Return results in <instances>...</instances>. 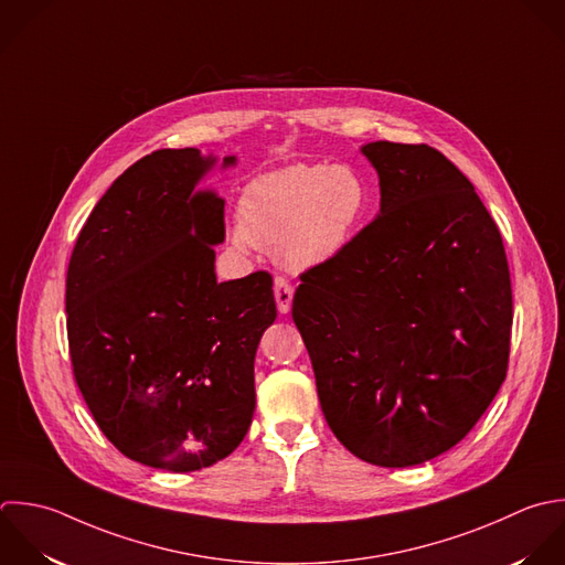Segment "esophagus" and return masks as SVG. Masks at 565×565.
Listing matches in <instances>:
<instances>
[{
  "label": "esophagus",
  "mask_w": 565,
  "mask_h": 565,
  "mask_svg": "<svg viewBox=\"0 0 565 565\" xmlns=\"http://www.w3.org/2000/svg\"><path fill=\"white\" fill-rule=\"evenodd\" d=\"M292 295H295V288H292L284 277H277V279H275V301H277V310H279L281 315L290 312Z\"/></svg>",
  "instance_id": "obj_1"
}]
</instances>
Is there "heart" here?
Listing matches in <instances>:
<instances>
[{"instance_id":"b5f03b06","label":"heart","mask_w":565,"mask_h":565,"mask_svg":"<svg viewBox=\"0 0 565 565\" xmlns=\"http://www.w3.org/2000/svg\"><path fill=\"white\" fill-rule=\"evenodd\" d=\"M370 202L365 178L348 164H292L250 180L237 202L233 244L273 250L290 270L334 259Z\"/></svg>"}]
</instances>
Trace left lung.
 Listing matches in <instances>:
<instances>
[{
    "label": "left lung",
    "mask_w": 565,
    "mask_h": 565,
    "mask_svg": "<svg viewBox=\"0 0 565 565\" xmlns=\"http://www.w3.org/2000/svg\"><path fill=\"white\" fill-rule=\"evenodd\" d=\"M361 151L381 211L301 273L292 319L332 434L356 458L403 469L456 447L500 392L511 273L498 224L447 156L390 140Z\"/></svg>",
    "instance_id": "8db88e82"
}]
</instances>
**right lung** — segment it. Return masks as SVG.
I'll return each mask as SVG.
<instances>
[{"mask_svg":"<svg viewBox=\"0 0 565 565\" xmlns=\"http://www.w3.org/2000/svg\"><path fill=\"white\" fill-rule=\"evenodd\" d=\"M215 162L195 147L134 162L89 213L65 279L72 370L98 429L129 460L173 473L244 440L255 352L277 317L268 273L215 279L224 200L195 189Z\"/></svg>","mask_w":565,"mask_h":565,"instance_id":"right-lung-1","label":"right lung"}]
</instances>
